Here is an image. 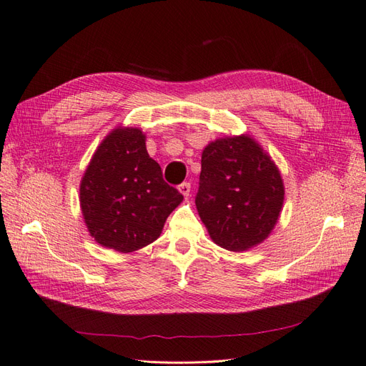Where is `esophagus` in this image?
Segmentation results:
<instances>
[{"label": "esophagus", "instance_id": "obj_1", "mask_svg": "<svg viewBox=\"0 0 366 366\" xmlns=\"http://www.w3.org/2000/svg\"><path fill=\"white\" fill-rule=\"evenodd\" d=\"M179 191L184 195V197H189V194H191V183H182L180 186H179Z\"/></svg>", "mask_w": 366, "mask_h": 366}]
</instances>
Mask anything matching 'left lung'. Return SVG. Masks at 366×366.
<instances>
[{
	"instance_id": "8db88e82",
	"label": "left lung",
	"mask_w": 366,
	"mask_h": 366,
	"mask_svg": "<svg viewBox=\"0 0 366 366\" xmlns=\"http://www.w3.org/2000/svg\"><path fill=\"white\" fill-rule=\"evenodd\" d=\"M282 203L280 169L250 136L217 139L203 149L195 206L215 244L232 252L258 246Z\"/></svg>"
}]
</instances>
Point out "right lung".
<instances>
[{"instance_id": "add662e5", "label": "right lung", "mask_w": 366, "mask_h": 366, "mask_svg": "<svg viewBox=\"0 0 366 366\" xmlns=\"http://www.w3.org/2000/svg\"><path fill=\"white\" fill-rule=\"evenodd\" d=\"M81 209L99 244L129 253L156 241L183 195L163 180L139 128H116L102 140L81 182Z\"/></svg>"}]
</instances>
